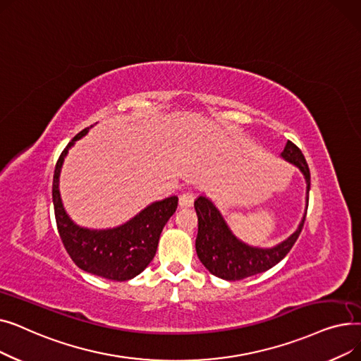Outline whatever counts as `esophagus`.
Here are the masks:
<instances>
[{
    "mask_svg": "<svg viewBox=\"0 0 361 361\" xmlns=\"http://www.w3.org/2000/svg\"><path fill=\"white\" fill-rule=\"evenodd\" d=\"M195 202V196L192 193H183L178 199L180 207H192Z\"/></svg>",
    "mask_w": 361,
    "mask_h": 361,
    "instance_id": "34e87169",
    "label": "esophagus"
}]
</instances>
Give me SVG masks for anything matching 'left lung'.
Instances as JSON below:
<instances>
[{
    "mask_svg": "<svg viewBox=\"0 0 361 361\" xmlns=\"http://www.w3.org/2000/svg\"><path fill=\"white\" fill-rule=\"evenodd\" d=\"M279 157L298 168L302 177H305L306 209L295 231L286 240L272 245V247H259V245H252L240 240L233 233L230 225L226 224L225 218L211 197L202 195L195 200V209L199 221L196 253L203 267L212 275L225 281H238L256 274H262L274 268L276 263L286 257L297 241L307 214L310 171L305 155L290 140L286 143V147H283Z\"/></svg>",
    "mask_w": 361,
    "mask_h": 361,
    "instance_id": "8db88e82",
    "label": "left lung"
}]
</instances>
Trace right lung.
<instances>
[{"label": "right lung", "mask_w": 361, "mask_h": 361, "mask_svg": "<svg viewBox=\"0 0 361 361\" xmlns=\"http://www.w3.org/2000/svg\"><path fill=\"white\" fill-rule=\"evenodd\" d=\"M92 127L74 136L56 161L52 181L55 221L67 253L80 269L111 281H128L142 274L154 259L161 233L168 219L174 215L178 197L169 196L152 202L139 214L112 228L97 230L75 224L61 199L60 176L68 150L85 137Z\"/></svg>", "instance_id": "add662e5"}]
</instances>
